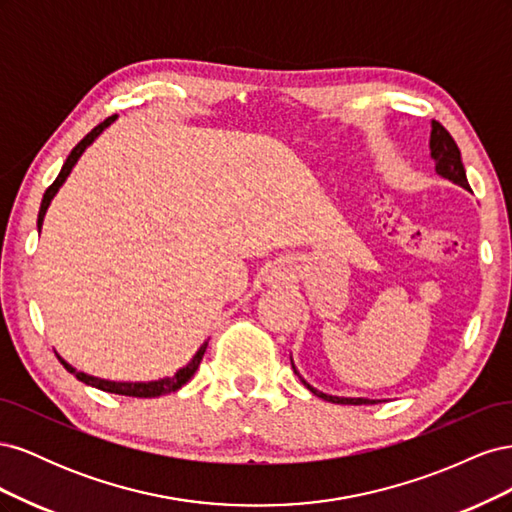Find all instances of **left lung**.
Returning <instances> with one entry per match:
<instances>
[{
    "instance_id": "1",
    "label": "left lung",
    "mask_w": 512,
    "mask_h": 512,
    "mask_svg": "<svg viewBox=\"0 0 512 512\" xmlns=\"http://www.w3.org/2000/svg\"><path fill=\"white\" fill-rule=\"evenodd\" d=\"M429 147H431V158L436 160V170L438 175H442L444 179L453 181L457 185H461V188L470 190V183H468V177H466V168H463V162H461V151L455 143V138L451 136V132H448L440 121H431V138H429ZM294 367V365H292ZM294 374L299 376V371L294 369ZM301 378V376H299ZM301 382L307 386L309 391H312L314 395L322 397L331 401V404H352V406H363V404H378V401H371V399H363V397H333V395H327V393H320L316 389H312L303 378Z\"/></svg>"
}]
</instances>
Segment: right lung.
Returning <instances> with one entry per match:
<instances>
[{
  "label": "right lung",
  "instance_id": "add662e5",
  "mask_svg": "<svg viewBox=\"0 0 512 512\" xmlns=\"http://www.w3.org/2000/svg\"><path fill=\"white\" fill-rule=\"evenodd\" d=\"M113 121H115V115L104 119L102 123H98V126H96L94 130H91V132L83 138V141L70 151L68 160L64 162V166H61V173H59L57 179L49 185V190L44 192L42 205H40V213H38V230H40V226H42L44 213H46V209H49L53 196L57 194V190L61 188V185H64V181H66V177L70 175V170H72V166L76 164V160H79V158L83 156V151H85L91 143H94L96 138H98V134H100L106 126H111ZM207 344H209V342H205L203 346H200V350L194 354V359H192L188 365H185V367H181L173 378H164V380H156V382H111V380H100V378L83 374V371H76L72 365H68L64 359H61V356H57V359L61 361V365H64V367L70 371V374L76 376V380H81V382H85V384H89V386H96V389H100V391L115 393V395H126V397H160V395H168V393L179 391L181 386L194 376V371L198 369L200 361H203V354H205V350H207Z\"/></svg>",
  "mask_w": 512,
  "mask_h": 512
}]
</instances>
